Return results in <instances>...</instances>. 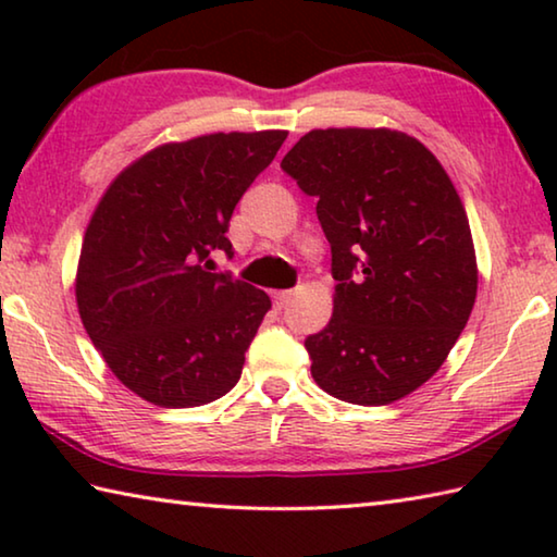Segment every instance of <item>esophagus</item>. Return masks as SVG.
Wrapping results in <instances>:
<instances>
[{
	"label": "esophagus",
	"mask_w": 557,
	"mask_h": 557,
	"mask_svg": "<svg viewBox=\"0 0 557 557\" xmlns=\"http://www.w3.org/2000/svg\"><path fill=\"white\" fill-rule=\"evenodd\" d=\"M292 297H295V289H280V292H275V295H272V299H275L277 307L289 305Z\"/></svg>",
	"instance_id": "esophagus-1"
}]
</instances>
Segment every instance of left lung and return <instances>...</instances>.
<instances>
[{
	"mask_svg": "<svg viewBox=\"0 0 557 557\" xmlns=\"http://www.w3.org/2000/svg\"><path fill=\"white\" fill-rule=\"evenodd\" d=\"M332 245L334 314L305 338L317 385L388 405L445 363L476 299V256L437 157L395 129L307 132L282 159Z\"/></svg>",
	"mask_w": 557,
	"mask_h": 557,
	"instance_id": "1",
	"label": "left lung"
}]
</instances>
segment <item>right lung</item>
Returning a JSON list of instances; mask_svg holds the SVG:
<instances>
[{
	"instance_id": "1",
	"label": "right lung",
	"mask_w": 557,
	"mask_h": 557,
	"mask_svg": "<svg viewBox=\"0 0 557 557\" xmlns=\"http://www.w3.org/2000/svg\"><path fill=\"white\" fill-rule=\"evenodd\" d=\"M285 129L215 132L152 149L102 194L83 238L75 301L122 385L159 408L219 400L240 379L270 297L228 272L235 203Z\"/></svg>"
}]
</instances>
